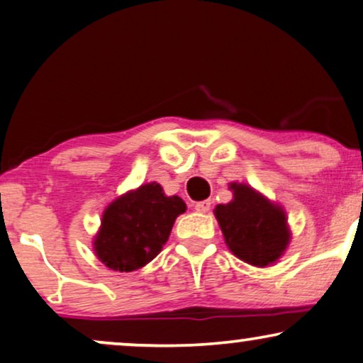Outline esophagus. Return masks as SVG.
<instances>
[{
  "mask_svg": "<svg viewBox=\"0 0 363 363\" xmlns=\"http://www.w3.org/2000/svg\"><path fill=\"white\" fill-rule=\"evenodd\" d=\"M211 204H212V202L209 201V199H207V201H201V202H196V211L197 212H207V211H209L211 209Z\"/></svg>",
  "mask_w": 363,
  "mask_h": 363,
  "instance_id": "1",
  "label": "esophagus"
}]
</instances>
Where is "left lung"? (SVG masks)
Returning <instances> with one entry per match:
<instances>
[{"instance_id": "1", "label": "left lung", "mask_w": 363, "mask_h": 363, "mask_svg": "<svg viewBox=\"0 0 363 363\" xmlns=\"http://www.w3.org/2000/svg\"><path fill=\"white\" fill-rule=\"evenodd\" d=\"M234 201L216 207L225 244L247 264L265 267L286 250L291 234L280 207L244 184H230Z\"/></svg>"}]
</instances>
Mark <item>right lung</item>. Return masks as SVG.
<instances>
[{"label": "right lung", "instance_id": "obj_1", "mask_svg": "<svg viewBox=\"0 0 363 363\" xmlns=\"http://www.w3.org/2000/svg\"><path fill=\"white\" fill-rule=\"evenodd\" d=\"M184 211V201L164 196L156 182L128 192L104 211L94 240L96 255L119 272L144 267L161 252L174 220Z\"/></svg>", "mask_w": 363, "mask_h": 363}]
</instances>
